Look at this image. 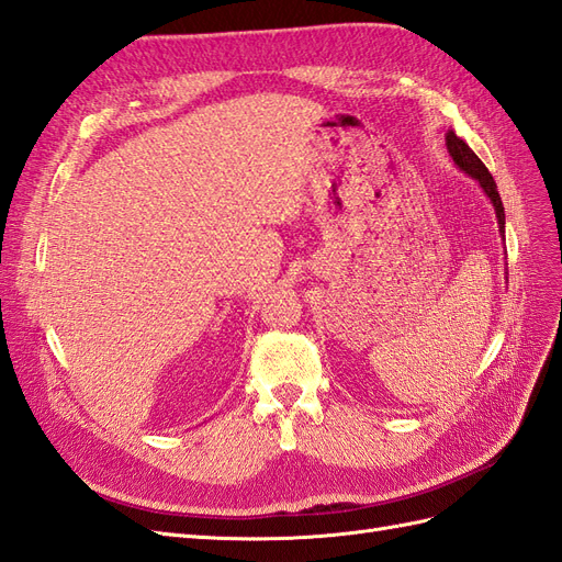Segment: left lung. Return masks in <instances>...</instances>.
I'll return each instance as SVG.
<instances>
[{
  "label": "left lung",
  "instance_id": "8db88e82",
  "mask_svg": "<svg viewBox=\"0 0 562 562\" xmlns=\"http://www.w3.org/2000/svg\"><path fill=\"white\" fill-rule=\"evenodd\" d=\"M447 150H450L454 165H459V169L467 171L469 176H473V179L480 183V188L485 190V195L492 200L494 204V212H496V218H499V233L504 235V223H506V216H504V204H502V198H499V190H496V183L492 179V173L487 171V167L480 162V157L463 143L454 132H447Z\"/></svg>",
  "mask_w": 562,
  "mask_h": 562
}]
</instances>
